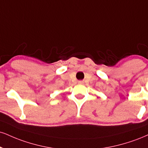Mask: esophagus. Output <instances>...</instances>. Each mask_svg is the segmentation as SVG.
<instances>
[{
    "instance_id": "34e87169",
    "label": "esophagus",
    "mask_w": 148,
    "mask_h": 148,
    "mask_svg": "<svg viewBox=\"0 0 148 148\" xmlns=\"http://www.w3.org/2000/svg\"><path fill=\"white\" fill-rule=\"evenodd\" d=\"M79 84H83V81H79Z\"/></svg>"
}]
</instances>
